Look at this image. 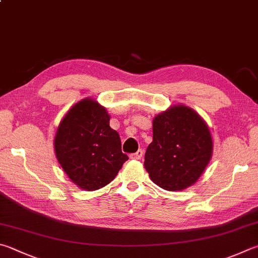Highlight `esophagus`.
Here are the masks:
<instances>
[{"instance_id": "1", "label": "esophagus", "mask_w": 258, "mask_h": 258, "mask_svg": "<svg viewBox=\"0 0 258 258\" xmlns=\"http://www.w3.org/2000/svg\"><path fill=\"white\" fill-rule=\"evenodd\" d=\"M143 157V151L142 150H139V151H137L135 153H132L130 156L131 159H134V160H140Z\"/></svg>"}]
</instances>
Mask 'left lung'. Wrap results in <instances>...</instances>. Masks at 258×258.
Returning a JSON list of instances; mask_svg holds the SVG:
<instances>
[{
    "label": "left lung",
    "instance_id": "obj_1",
    "mask_svg": "<svg viewBox=\"0 0 258 258\" xmlns=\"http://www.w3.org/2000/svg\"><path fill=\"white\" fill-rule=\"evenodd\" d=\"M152 132L144 158L151 180L171 191L194 185L213 153V140L205 120L190 107L174 105L154 117Z\"/></svg>",
    "mask_w": 258,
    "mask_h": 258
}]
</instances>
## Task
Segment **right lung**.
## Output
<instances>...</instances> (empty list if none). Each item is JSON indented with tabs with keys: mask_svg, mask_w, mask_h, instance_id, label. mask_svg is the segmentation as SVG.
I'll return each mask as SVG.
<instances>
[{
	"mask_svg": "<svg viewBox=\"0 0 258 258\" xmlns=\"http://www.w3.org/2000/svg\"><path fill=\"white\" fill-rule=\"evenodd\" d=\"M110 115L92 98L68 110L54 138V151L65 174L83 190H97L114 179L128 157Z\"/></svg>",
	"mask_w": 258,
	"mask_h": 258,
	"instance_id": "right-lung-1",
	"label": "right lung"
}]
</instances>
